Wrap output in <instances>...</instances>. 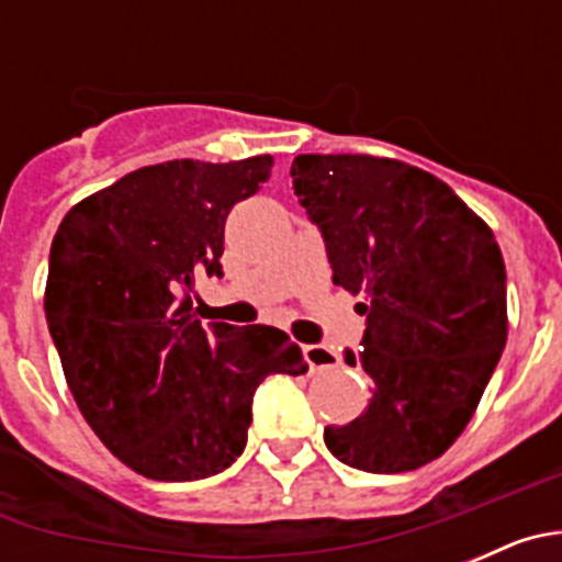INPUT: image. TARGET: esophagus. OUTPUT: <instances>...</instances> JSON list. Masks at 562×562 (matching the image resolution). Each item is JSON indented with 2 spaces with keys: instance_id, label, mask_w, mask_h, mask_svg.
Segmentation results:
<instances>
[{
  "instance_id": "obj_1",
  "label": "esophagus",
  "mask_w": 562,
  "mask_h": 562,
  "mask_svg": "<svg viewBox=\"0 0 562 562\" xmlns=\"http://www.w3.org/2000/svg\"><path fill=\"white\" fill-rule=\"evenodd\" d=\"M304 357L310 371H324L337 366V355L331 349H326V346H304Z\"/></svg>"
}]
</instances>
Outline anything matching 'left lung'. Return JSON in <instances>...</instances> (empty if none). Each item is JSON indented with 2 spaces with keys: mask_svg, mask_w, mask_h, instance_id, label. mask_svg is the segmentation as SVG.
<instances>
[{
  "mask_svg": "<svg viewBox=\"0 0 562 562\" xmlns=\"http://www.w3.org/2000/svg\"><path fill=\"white\" fill-rule=\"evenodd\" d=\"M292 188L321 227L331 281L362 295L371 402L326 448L366 473L439 459L473 419L506 346V270L493 231L448 182L371 154H297Z\"/></svg>",
  "mask_w": 562,
  "mask_h": 562,
  "instance_id": "left-lung-1",
  "label": "left lung"
}]
</instances>
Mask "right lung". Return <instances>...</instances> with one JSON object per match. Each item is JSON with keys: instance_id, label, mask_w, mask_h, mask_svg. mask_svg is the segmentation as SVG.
I'll return each mask as SVG.
<instances>
[{"instance_id": "obj_1", "label": "right lung", "mask_w": 562, "mask_h": 562, "mask_svg": "<svg viewBox=\"0 0 562 562\" xmlns=\"http://www.w3.org/2000/svg\"><path fill=\"white\" fill-rule=\"evenodd\" d=\"M270 168V154L137 168L69 207L53 238L44 315L67 385L146 479L222 473L245 450L265 376L306 374L286 331L202 326L193 312L196 278L222 276L227 213Z\"/></svg>"}]
</instances>
